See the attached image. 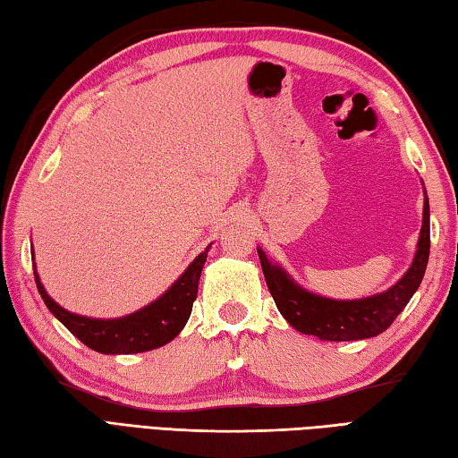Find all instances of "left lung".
I'll return each instance as SVG.
<instances>
[{"mask_svg": "<svg viewBox=\"0 0 458 458\" xmlns=\"http://www.w3.org/2000/svg\"><path fill=\"white\" fill-rule=\"evenodd\" d=\"M429 199L425 197L423 207V226L420 234V244L413 258L411 267L397 284L384 291V293L358 299V301H335L309 293L301 289L293 279L279 266H274L266 258V251L258 248V256L264 269L266 284L274 297L279 313L287 323L303 335H313L320 340H346L369 338L390 327L395 317L402 313L405 305L421 285L427 261H429Z\"/></svg>", "mask_w": 458, "mask_h": 458, "instance_id": "left-lung-1", "label": "left lung"}]
</instances>
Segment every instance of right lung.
<instances>
[{"label": "right lung", "mask_w": 458, "mask_h": 458, "mask_svg": "<svg viewBox=\"0 0 458 458\" xmlns=\"http://www.w3.org/2000/svg\"><path fill=\"white\" fill-rule=\"evenodd\" d=\"M208 248L187 267V271L174 281L171 289L153 301L149 307H143L138 313H131L122 318H89L74 313H68L66 309L56 305L47 295L41 281H38L37 269L35 284L41 293L48 310L71 330V333L84 343L89 348L102 354H135L148 352V350L159 348L171 343L177 336L182 327L187 325L191 317L192 303L197 299L199 279L202 274L204 261H207Z\"/></svg>", "instance_id": "right-lung-1"}]
</instances>
